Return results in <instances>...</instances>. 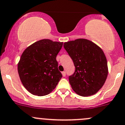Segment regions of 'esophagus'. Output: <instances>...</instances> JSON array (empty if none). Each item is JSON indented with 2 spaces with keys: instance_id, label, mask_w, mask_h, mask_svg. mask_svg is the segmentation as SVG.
<instances>
[{
  "instance_id": "obj_1",
  "label": "esophagus",
  "mask_w": 125,
  "mask_h": 125,
  "mask_svg": "<svg viewBox=\"0 0 125 125\" xmlns=\"http://www.w3.org/2000/svg\"><path fill=\"white\" fill-rule=\"evenodd\" d=\"M62 73L63 77H65V76H66V73H65V71L62 72Z\"/></svg>"
}]
</instances>
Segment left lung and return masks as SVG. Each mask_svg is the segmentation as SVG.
I'll return each mask as SVG.
<instances>
[{"label":"left lung","instance_id":"1","mask_svg":"<svg viewBox=\"0 0 125 125\" xmlns=\"http://www.w3.org/2000/svg\"><path fill=\"white\" fill-rule=\"evenodd\" d=\"M63 47L73 60L75 71L69 76L73 91L82 96L96 94L107 78V60L102 50L91 41L77 39L66 42Z\"/></svg>","mask_w":125,"mask_h":125}]
</instances>
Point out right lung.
I'll return each instance as SVG.
<instances>
[{"mask_svg":"<svg viewBox=\"0 0 125 125\" xmlns=\"http://www.w3.org/2000/svg\"><path fill=\"white\" fill-rule=\"evenodd\" d=\"M63 42L44 39L35 42L23 52L18 73L23 86L31 94L45 96L56 88L62 75L56 56Z\"/></svg>","mask_w":125,"mask_h":125,"instance_id":"1","label":"right lung"}]
</instances>
